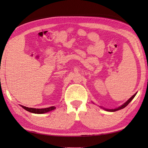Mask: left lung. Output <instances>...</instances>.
<instances>
[{"label":"left lung","mask_w":148,"mask_h":148,"mask_svg":"<svg viewBox=\"0 0 148 148\" xmlns=\"http://www.w3.org/2000/svg\"><path fill=\"white\" fill-rule=\"evenodd\" d=\"M136 93L137 92H136L135 95H134L133 96H132L130 98V99L125 102V103H124V104L122 105V106H121L120 107H118V108H117V109H105L106 110H107V111H109V112H115V111H117V110H120V109H123L124 107H126L130 102L132 101V99H133L134 97H135V96H136Z\"/></svg>","instance_id":"8db88e82"}]
</instances>
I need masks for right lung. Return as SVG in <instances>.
<instances>
[{
    "mask_svg": "<svg viewBox=\"0 0 148 148\" xmlns=\"http://www.w3.org/2000/svg\"><path fill=\"white\" fill-rule=\"evenodd\" d=\"M21 106L26 110L29 112L34 113V114H44L51 110H54L56 108V107L54 106H52L50 107H48V108H44V109H34V108H29V107H27L23 106Z\"/></svg>",
    "mask_w": 148,
    "mask_h": 148,
    "instance_id": "right-lung-1",
    "label": "right lung"
}]
</instances>
